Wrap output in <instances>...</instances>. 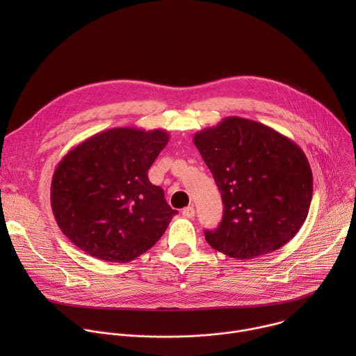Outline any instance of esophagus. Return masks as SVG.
I'll list each match as a JSON object with an SVG mask.
<instances>
[{"mask_svg": "<svg viewBox=\"0 0 356 356\" xmlns=\"http://www.w3.org/2000/svg\"><path fill=\"white\" fill-rule=\"evenodd\" d=\"M181 214H183V217H186V218H193L194 214H195V211H194L193 207H186V209H183Z\"/></svg>", "mask_w": 356, "mask_h": 356, "instance_id": "1", "label": "esophagus"}]
</instances>
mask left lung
Instances as JSON below:
<instances>
[{
    "label": "left lung",
    "instance_id": "1",
    "mask_svg": "<svg viewBox=\"0 0 356 356\" xmlns=\"http://www.w3.org/2000/svg\"><path fill=\"white\" fill-rule=\"evenodd\" d=\"M193 142L221 191L224 216L206 241L235 259L284 246L307 218L313 173L298 145L261 122L227 117Z\"/></svg>",
    "mask_w": 356,
    "mask_h": 356
}]
</instances>
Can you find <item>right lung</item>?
<instances>
[{
    "label": "right lung",
    "mask_w": 356,
    "mask_h": 356,
    "mask_svg": "<svg viewBox=\"0 0 356 356\" xmlns=\"http://www.w3.org/2000/svg\"><path fill=\"white\" fill-rule=\"evenodd\" d=\"M166 129L98 132L63 156L50 186L62 232L87 255L127 264L154 246L177 214L147 170L169 142Z\"/></svg>",
    "instance_id": "obj_1"
}]
</instances>
